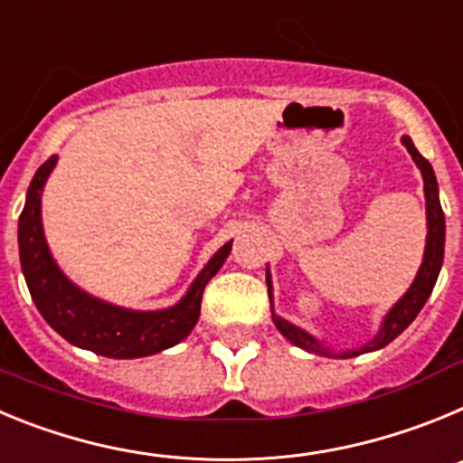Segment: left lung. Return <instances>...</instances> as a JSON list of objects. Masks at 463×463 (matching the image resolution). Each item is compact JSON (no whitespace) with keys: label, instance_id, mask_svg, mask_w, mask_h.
<instances>
[{"label":"left lung","instance_id":"8db88e82","mask_svg":"<svg viewBox=\"0 0 463 463\" xmlns=\"http://www.w3.org/2000/svg\"><path fill=\"white\" fill-rule=\"evenodd\" d=\"M401 141H403V146L408 148L411 157L415 159L417 169L422 171V178H424V199H427V248H424L422 267H420V271H417L411 289H408V292L403 294L399 301H396L394 308H392L390 313L384 315L383 326H380V331L375 334L373 341H369L366 345L357 347V350L334 353L331 347H325L320 341H317V338L310 336L308 331L298 329V326H294L292 322L282 320L280 315L273 313V325L278 326V331H280L282 336L288 338L289 343H294V345L308 350V353L322 354V357L347 359V357H357V354L380 350V347H384L387 343L394 341L401 331L406 329V326L415 320L417 313H420V310H422V306L427 304V298H429V294H431L433 285H436V280H439L440 267H443V252H445V215H443V208H440V199H439V183H436V175H433L431 165H429L422 155L417 153V148L412 146L411 137H403ZM267 285H269V297H271V278H269V271H267ZM271 308H273V304H271Z\"/></svg>","mask_w":463,"mask_h":463}]
</instances>
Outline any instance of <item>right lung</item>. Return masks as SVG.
Here are the masks:
<instances>
[{
  "instance_id": "obj_1",
  "label": "right lung",
  "mask_w": 463,
  "mask_h": 463,
  "mask_svg": "<svg viewBox=\"0 0 463 463\" xmlns=\"http://www.w3.org/2000/svg\"><path fill=\"white\" fill-rule=\"evenodd\" d=\"M55 165L57 157L52 155L36 169L18 222L20 267L43 320L71 345L113 359L148 357L187 338L202 313L203 288L229 257L232 241L213 255L185 297L171 308L146 313L106 304L76 288L48 250L41 224V192Z\"/></svg>"
}]
</instances>
